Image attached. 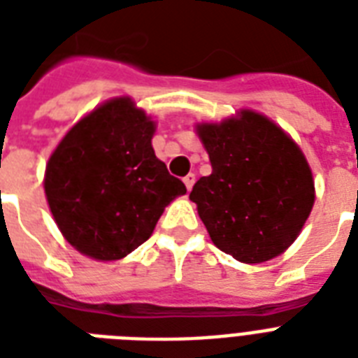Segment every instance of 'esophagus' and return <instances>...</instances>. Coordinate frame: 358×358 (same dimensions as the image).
<instances>
[{"instance_id":"1","label":"esophagus","mask_w":358,"mask_h":358,"mask_svg":"<svg viewBox=\"0 0 358 358\" xmlns=\"http://www.w3.org/2000/svg\"><path fill=\"white\" fill-rule=\"evenodd\" d=\"M184 184L185 187H187V191H191V187H193V184H195V174L189 173L187 176H184Z\"/></svg>"}]
</instances>
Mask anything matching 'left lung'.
Here are the masks:
<instances>
[{"label":"left lung","mask_w":358,"mask_h":358,"mask_svg":"<svg viewBox=\"0 0 358 358\" xmlns=\"http://www.w3.org/2000/svg\"><path fill=\"white\" fill-rule=\"evenodd\" d=\"M212 174L189 193L219 249L245 264L271 260L299 236L314 206L303 152L277 124L255 111L201 124Z\"/></svg>","instance_id":"8db88e82"}]
</instances>
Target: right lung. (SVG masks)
Listing matches in <instances>:
<instances>
[{"mask_svg": "<svg viewBox=\"0 0 358 358\" xmlns=\"http://www.w3.org/2000/svg\"><path fill=\"white\" fill-rule=\"evenodd\" d=\"M154 122L129 98H115L64 135L44 178L48 204L72 247L119 260L150 238L182 180L152 148Z\"/></svg>", "mask_w": 358, "mask_h": 358, "instance_id": "obj_1", "label": "right lung"}]
</instances>
